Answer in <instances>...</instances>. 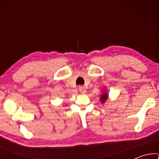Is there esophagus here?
<instances>
[{"instance_id": "34e87169", "label": "esophagus", "mask_w": 159, "mask_h": 159, "mask_svg": "<svg viewBox=\"0 0 159 159\" xmlns=\"http://www.w3.org/2000/svg\"><path fill=\"white\" fill-rule=\"evenodd\" d=\"M79 90L81 94H85L86 93V89L84 87H83V86H79Z\"/></svg>"}]
</instances>
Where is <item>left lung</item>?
<instances>
[{
  "label": "left lung",
  "mask_w": 159,
  "mask_h": 159,
  "mask_svg": "<svg viewBox=\"0 0 159 159\" xmlns=\"http://www.w3.org/2000/svg\"><path fill=\"white\" fill-rule=\"evenodd\" d=\"M107 98H108V95H107V93H104L103 95H102V96H101V100H102V102H105L106 100H107Z\"/></svg>",
  "instance_id": "1"
}]
</instances>
